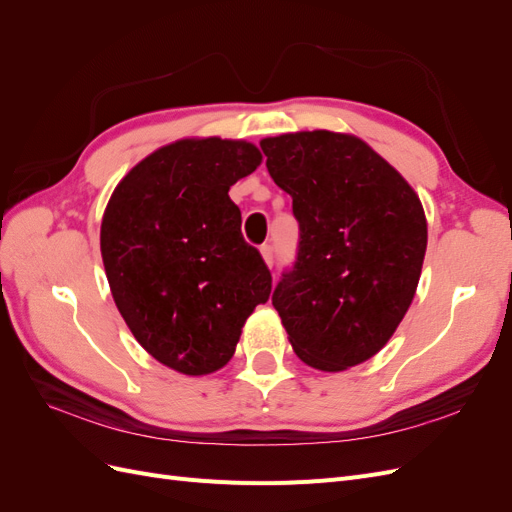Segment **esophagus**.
Returning a JSON list of instances; mask_svg holds the SVG:
<instances>
[{"label": "esophagus", "instance_id": "34e87169", "mask_svg": "<svg viewBox=\"0 0 512 512\" xmlns=\"http://www.w3.org/2000/svg\"><path fill=\"white\" fill-rule=\"evenodd\" d=\"M260 254H262V260H265V265L271 269L273 267V247L271 245H262L260 247Z\"/></svg>", "mask_w": 512, "mask_h": 512}]
</instances>
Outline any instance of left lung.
<instances>
[{
    "instance_id": "obj_1",
    "label": "left lung",
    "mask_w": 512,
    "mask_h": 512,
    "mask_svg": "<svg viewBox=\"0 0 512 512\" xmlns=\"http://www.w3.org/2000/svg\"><path fill=\"white\" fill-rule=\"evenodd\" d=\"M260 147L301 230L297 262L273 290L288 342L320 371L365 363L393 337L421 280V198L354 134L292 132Z\"/></svg>"
}]
</instances>
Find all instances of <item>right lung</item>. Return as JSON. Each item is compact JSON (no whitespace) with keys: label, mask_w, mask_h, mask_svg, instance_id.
<instances>
[{"label":"right lung","mask_w":512,"mask_h":512,"mask_svg":"<svg viewBox=\"0 0 512 512\" xmlns=\"http://www.w3.org/2000/svg\"><path fill=\"white\" fill-rule=\"evenodd\" d=\"M260 162L247 141L181 138L138 162L104 209L100 252L119 314L179 374L222 369L271 294V273L228 196Z\"/></svg>","instance_id":"add662e5"}]
</instances>
